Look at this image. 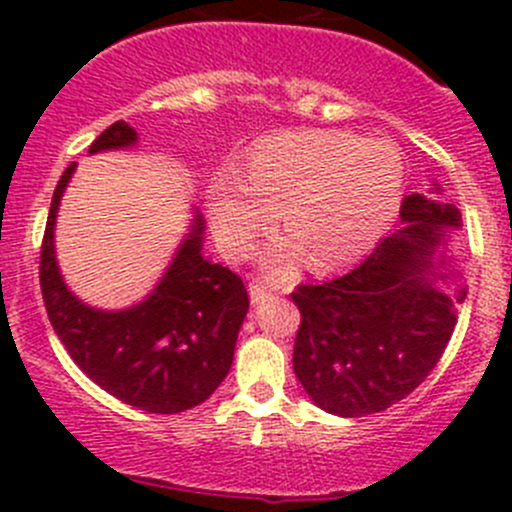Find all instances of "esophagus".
<instances>
[{
  "mask_svg": "<svg viewBox=\"0 0 512 512\" xmlns=\"http://www.w3.org/2000/svg\"><path fill=\"white\" fill-rule=\"evenodd\" d=\"M272 297V289L262 282H250V302L252 304H262L265 299Z\"/></svg>",
  "mask_w": 512,
  "mask_h": 512,
  "instance_id": "esophagus-1",
  "label": "esophagus"
}]
</instances>
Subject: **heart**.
Instances as JSON below:
<instances>
[{
	"label": "heart",
	"mask_w": 512,
	"mask_h": 512,
	"mask_svg": "<svg viewBox=\"0 0 512 512\" xmlns=\"http://www.w3.org/2000/svg\"><path fill=\"white\" fill-rule=\"evenodd\" d=\"M406 165L384 138L299 131L260 143L250 173L220 168L205 190L210 223L225 255L245 257L280 218L292 235L272 245L265 265L292 270L309 252L317 267L364 255L399 215Z\"/></svg>",
	"instance_id": "b5f03b06"
}]
</instances>
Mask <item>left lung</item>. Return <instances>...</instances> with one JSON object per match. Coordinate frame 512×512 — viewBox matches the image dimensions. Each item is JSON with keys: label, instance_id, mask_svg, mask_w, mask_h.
<instances>
[{"label": "left lung", "instance_id": "8db88e82", "mask_svg": "<svg viewBox=\"0 0 512 512\" xmlns=\"http://www.w3.org/2000/svg\"><path fill=\"white\" fill-rule=\"evenodd\" d=\"M431 193L441 195V185ZM401 223L352 272L292 294L302 314L294 374L327 414L389 409L431 374L451 342L468 292L448 250L463 227L461 210L411 193Z\"/></svg>", "mask_w": 512, "mask_h": 512}]
</instances>
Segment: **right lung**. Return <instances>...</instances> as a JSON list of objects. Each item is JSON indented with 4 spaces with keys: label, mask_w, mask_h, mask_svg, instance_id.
<instances>
[{
    "label": "right lung",
    "mask_w": 512,
    "mask_h": 512,
    "mask_svg": "<svg viewBox=\"0 0 512 512\" xmlns=\"http://www.w3.org/2000/svg\"><path fill=\"white\" fill-rule=\"evenodd\" d=\"M138 143L136 128L116 121L91 143L89 156ZM76 163L51 198L41 245V294L56 337L103 391L148 414H180L203 404L227 376L237 332L250 309L240 277L203 255L205 220L193 210L156 287L126 309H98L76 297L59 270L56 215Z\"/></svg>",
    "instance_id": "add662e5"
}]
</instances>
